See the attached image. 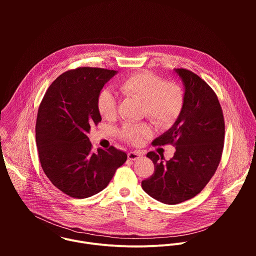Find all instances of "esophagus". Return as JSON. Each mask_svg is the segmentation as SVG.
<instances>
[{
	"label": "esophagus",
	"instance_id": "obj_1",
	"mask_svg": "<svg viewBox=\"0 0 256 256\" xmlns=\"http://www.w3.org/2000/svg\"><path fill=\"white\" fill-rule=\"evenodd\" d=\"M140 156H142V153L140 151H134V152H130L128 154V158L132 161H134L136 159H138Z\"/></svg>",
	"mask_w": 256,
	"mask_h": 256
}]
</instances>
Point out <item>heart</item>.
Returning a JSON list of instances; mask_svg holds the SVG:
<instances>
[{
	"mask_svg": "<svg viewBox=\"0 0 256 256\" xmlns=\"http://www.w3.org/2000/svg\"><path fill=\"white\" fill-rule=\"evenodd\" d=\"M120 88L122 92L144 102V114L155 124L167 126L172 124L180 114L184 104V92L175 82H165L161 77L142 72L124 79ZM97 108L106 120H112L118 112V99L114 92L102 89L97 97ZM151 134L147 124H126L120 130L122 138L138 144L142 136Z\"/></svg>",
	"mask_w": 256,
	"mask_h": 256,
	"instance_id": "1",
	"label": "heart"
}]
</instances>
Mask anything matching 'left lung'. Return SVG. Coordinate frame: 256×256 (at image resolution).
Returning a JSON list of instances; mask_svg holds the SVG:
<instances>
[{"label":"left lung","mask_w":256,"mask_h":256,"mask_svg":"<svg viewBox=\"0 0 256 256\" xmlns=\"http://www.w3.org/2000/svg\"><path fill=\"white\" fill-rule=\"evenodd\" d=\"M184 89V104L173 126L153 140L154 146L172 144L174 156L149 152L153 175L142 181L151 198L166 204L190 200L208 184L220 163L225 136L223 112L212 88L194 72L174 68Z\"/></svg>","instance_id":"1"}]
</instances>
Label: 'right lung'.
I'll return each instance as SVG.
<instances>
[{
  "instance_id": "right-lung-1",
  "label": "right lung",
  "mask_w": 256,
  "mask_h": 256,
  "mask_svg": "<svg viewBox=\"0 0 256 256\" xmlns=\"http://www.w3.org/2000/svg\"><path fill=\"white\" fill-rule=\"evenodd\" d=\"M118 70L79 68L58 76L40 105L36 146L42 167L64 194L86 198L103 190L128 159L114 147L92 151L91 126L101 122L97 97Z\"/></svg>"
}]
</instances>
